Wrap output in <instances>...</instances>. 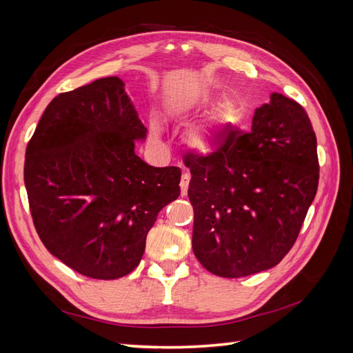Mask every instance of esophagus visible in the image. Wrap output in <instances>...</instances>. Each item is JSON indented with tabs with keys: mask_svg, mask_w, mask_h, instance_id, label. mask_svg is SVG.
<instances>
[{
	"mask_svg": "<svg viewBox=\"0 0 353 353\" xmlns=\"http://www.w3.org/2000/svg\"><path fill=\"white\" fill-rule=\"evenodd\" d=\"M188 184H190V175L188 174H183L179 181V187H181V196H187V190H188Z\"/></svg>",
	"mask_w": 353,
	"mask_h": 353,
	"instance_id": "1",
	"label": "esophagus"
}]
</instances>
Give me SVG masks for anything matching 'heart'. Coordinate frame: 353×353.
Returning <instances> with one entry per match:
<instances>
[{"label":"heart","mask_w":353,"mask_h":353,"mask_svg":"<svg viewBox=\"0 0 353 353\" xmlns=\"http://www.w3.org/2000/svg\"><path fill=\"white\" fill-rule=\"evenodd\" d=\"M210 108H212V100L206 97V95H201V97L191 100L184 105L183 112L179 114V119L183 122H190L196 119V117H199L203 112L209 110ZM152 135L154 138H159L160 135V126L157 122L152 125ZM187 143L191 150H194L196 153L208 154L216 147V135L213 134L212 128L209 125L199 123V125H194L188 131Z\"/></svg>","instance_id":"b5f03b06"}]
</instances>
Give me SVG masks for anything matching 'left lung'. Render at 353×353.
Segmentation results:
<instances>
[{
	"label": "left lung",
	"instance_id": "8db88e82",
	"mask_svg": "<svg viewBox=\"0 0 353 353\" xmlns=\"http://www.w3.org/2000/svg\"><path fill=\"white\" fill-rule=\"evenodd\" d=\"M193 252L205 268L240 279L280 263L301 232L319 179L316 137L301 104L272 92L249 132L187 154Z\"/></svg>",
	"mask_w": 353,
	"mask_h": 353
}]
</instances>
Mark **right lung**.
Segmentation results:
<instances>
[{"label":"right lung","mask_w":353,"mask_h":353,"mask_svg":"<svg viewBox=\"0 0 353 353\" xmlns=\"http://www.w3.org/2000/svg\"><path fill=\"white\" fill-rule=\"evenodd\" d=\"M147 128L109 77L59 94L26 147L25 185L47 250L90 279L134 271L157 213L179 196L181 169L134 152Z\"/></svg>","instance_id":"1"}]
</instances>
